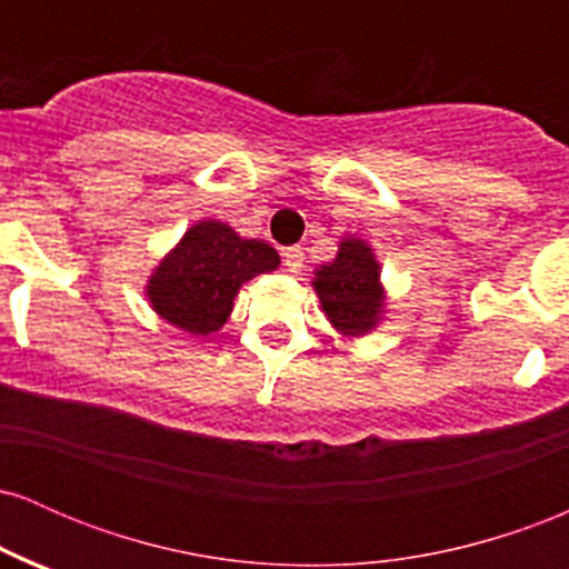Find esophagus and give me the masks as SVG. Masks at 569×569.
Here are the masks:
<instances>
[{
	"label": "esophagus",
	"mask_w": 569,
	"mask_h": 569,
	"mask_svg": "<svg viewBox=\"0 0 569 569\" xmlns=\"http://www.w3.org/2000/svg\"><path fill=\"white\" fill-rule=\"evenodd\" d=\"M305 262V251L299 246H291L283 251V264L289 267V272H297Z\"/></svg>",
	"instance_id": "obj_1"
}]
</instances>
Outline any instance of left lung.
<instances>
[{"mask_svg":"<svg viewBox=\"0 0 569 569\" xmlns=\"http://www.w3.org/2000/svg\"><path fill=\"white\" fill-rule=\"evenodd\" d=\"M331 326L345 337H363L382 321L385 289L375 248L361 238H345L335 262L321 264L312 278Z\"/></svg>","mask_w":569,"mask_h":569,"instance_id":"1","label":"left lung"}]
</instances>
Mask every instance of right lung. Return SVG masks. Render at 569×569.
Returning a JSON list of instances; mask_svg holds the SVG:
<instances>
[{"label": "right lung", "instance_id": "obj_1", "mask_svg": "<svg viewBox=\"0 0 569 569\" xmlns=\"http://www.w3.org/2000/svg\"><path fill=\"white\" fill-rule=\"evenodd\" d=\"M278 264L270 243L240 238L224 221L202 219L154 267L147 297L162 321L208 337L227 323L240 286Z\"/></svg>", "mask_w": 569, "mask_h": 569}]
</instances>
